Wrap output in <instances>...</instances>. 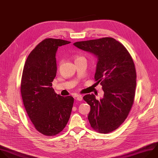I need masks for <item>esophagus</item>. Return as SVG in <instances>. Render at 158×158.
I'll list each match as a JSON object with an SVG mask.
<instances>
[{"label":"esophagus","mask_w":158,"mask_h":158,"mask_svg":"<svg viewBox=\"0 0 158 158\" xmlns=\"http://www.w3.org/2000/svg\"><path fill=\"white\" fill-rule=\"evenodd\" d=\"M77 100H78V101H81L82 100H83V97H82V95H78L77 97Z\"/></svg>","instance_id":"34e87169"}]
</instances>
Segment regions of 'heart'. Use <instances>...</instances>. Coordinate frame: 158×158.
<instances>
[{"label":"heart","instance_id":"obj_1","mask_svg":"<svg viewBox=\"0 0 158 158\" xmlns=\"http://www.w3.org/2000/svg\"><path fill=\"white\" fill-rule=\"evenodd\" d=\"M83 58H84V57H83V56H80V55H76V56H75V61L80 60V59H83Z\"/></svg>","mask_w":158,"mask_h":158}]
</instances>
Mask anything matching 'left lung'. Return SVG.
I'll use <instances>...</instances> for the list:
<instances>
[{"label":"left lung","mask_w":158,"mask_h":158,"mask_svg":"<svg viewBox=\"0 0 158 158\" xmlns=\"http://www.w3.org/2000/svg\"><path fill=\"white\" fill-rule=\"evenodd\" d=\"M73 45L98 58L94 79L102 86L104 96L98 100L88 94L83 100L91 108L88 119L91 128L109 133L127 119L134 102L136 72L133 58L123 44L111 37Z\"/></svg>","instance_id":"obj_1"}]
</instances>
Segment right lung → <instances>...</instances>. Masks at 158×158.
<instances>
[{
	"mask_svg": "<svg viewBox=\"0 0 158 158\" xmlns=\"http://www.w3.org/2000/svg\"><path fill=\"white\" fill-rule=\"evenodd\" d=\"M70 42L46 39L28 55L21 80V94L25 110L40 133L55 136L64 130L70 117L74 99L62 97L52 87L56 73V52Z\"/></svg>",
	"mask_w": 158,
	"mask_h": 158,
	"instance_id": "obj_1",
	"label": "right lung"
}]
</instances>
